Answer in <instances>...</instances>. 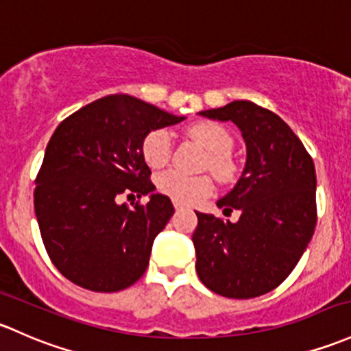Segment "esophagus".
Returning a JSON list of instances; mask_svg holds the SVG:
<instances>
[{"mask_svg":"<svg viewBox=\"0 0 351 351\" xmlns=\"http://www.w3.org/2000/svg\"><path fill=\"white\" fill-rule=\"evenodd\" d=\"M173 206H175L176 210H182V208H185V205H183L182 202H178V200H173Z\"/></svg>","mask_w":351,"mask_h":351,"instance_id":"obj_1","label":"esophagus"}]
</instances>
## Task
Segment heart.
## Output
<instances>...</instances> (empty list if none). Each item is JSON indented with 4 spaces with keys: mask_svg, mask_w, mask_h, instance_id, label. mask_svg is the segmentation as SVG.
Segmentation results:
<instances>
[{
    "mask_svg": "<svg viewBox=\"0 0 351 351\" xmlns=\"http://www.w3.org/2000/svg\"><path fill=\"white\" fill-rule=\"evenodd\" d=\"M188 136L206 153V168L220 182H227L234 175V163L228 156V151L232 149V138L225 128L217 123L204 121L188 129ZM169 153H171V134L166 129L151 131L143 141V158L151 168H161L168 163ZM156 188L173 200L193 204L212 193L213 183L205 175L186 176L175 169H168L156 176Z\"/></svg>",
    "mask_w": 351,
    "mask_h": 351,
    "instance_id": "heart-1",
    "label": "heart"
}]
</instances>
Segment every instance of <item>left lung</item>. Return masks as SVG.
Here are the masks:
<instances>
[{"mask_svg": "<svg viewBox=\"0 0 351 351\" xmlns=\"http://www.w3.org/2000/svg\"><path fill=\"white\" fill-rule=\"evenodd\" d=\"M200 114L241 129L247 158L239 182L217 202L225 215L237 210V222L197 212V274L220 296H261L291 274L311 241L315 163L293 129L254 102L234 101Z\"/></svg>", "mask_w": 351, "mask_h": 351, "instance_id": "8db88e82", "label": "left lung"}]
</instances>
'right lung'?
<instances>
[{
    "label": "right lung",
    "instance_id": "1",
    "mask_svg": "<svg viewBox=\"0 0 351 351\" xmlns=\"http://www.w3.org/2000/svg\"><path fill=\"white\" fill-rule=\"evenodd\" d=\"M183 119L132 95L112 94L55 129L36 176L35 213L51 263L69 281L116 293L145 274L154 239L175 208L166 195L154 193L143 141ZM124 191L150 200L132 209L119 206Z\"/></svg>",
    "mask_w": 351,
    "mask_h": 351
}]
</instances>
